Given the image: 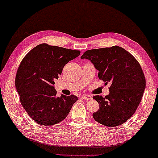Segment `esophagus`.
Returning <instances> with one entry per match:
<instances>
[{"label":"esophagus","mask_w":158,"mask_h":158,"mask_svg":"<svg viewBox=\"0 0 158 158\" xmlns=\"http://www.w3.org/2000/svg\"><path fill=\"white\" fill-rule=\"evenodd\" d=\"M82 99H84L85 100L89 101V100H92V97L90 96V95H87V94H84L82 96Z\"/></svg>","instance_id":"34e87169"}]
</instances>
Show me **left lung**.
<instances>
[{
  "instance_id": "obj_1",
  "label": "left lung",
  "mask_w": 158,
  "mask_h": 158,
  "mask_svg": "<svg viewBox=\"0 0 158 158\" xmlns=\"http://www.w3.org/2000/svg\"><path fill=\"white\" fill-rule=\"evenodd\" d=\"M81 58L89 59L99 71V78L105 85L110 84L109 94L93 97L99 104L93 118L110 127L123 125L137 109L146 88L140 64L130 52L117 45L87 50Z\"/></svg>"
}]
</instances>
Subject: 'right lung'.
<instances>
[{
    "label": "right lung",
    "mask_w": 158,
    "mask_h": 158,
    "mask_svg": "<svg viewBox=\"0 0 158 158\" xmlns=\"http://www.w3.org/2000/svg\"><path fill=\"white\" fill-rule=\"evenodd\" d=\"M79 50L40 44L22 59L17 71L15 87L28 115L41 125L51 126L64 120L77 97H56L54 87L64 66L78 56Z\"/></svg>",
    "instance_id": "right-lung-1"
}]
</instances>
